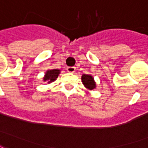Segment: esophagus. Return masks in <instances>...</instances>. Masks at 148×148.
<instances>
[{"instance_id":"obj_1","label":"esophagus","mask_w":148,"mask_h":148,"mask_svg":"<svg viewBox=\"0 0 148 148\" xmlns=\"http://www.w3.org/2000/svg\"><path fill=\"white\" fill-rule=\"evenodd\" d=\"M66 71L70 73H74V72H75V67L74 66H68L66 68Z\"/></svg>"}]
</instances>
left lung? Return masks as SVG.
I'll list each match as a JSON object with an SVG mask.
<instances>
[{
  "instance_id": "obj_1",
  "label": "left lung",
  "mask_w": 148,
  "mask_h": 148,
  "mask_svg": "<svg viewBox=\"0 0 148 148\" xmlns=\"http://www.w3.org/2000/svg\"><path fill=\"white\" fill-rule=\"evenodd\" d=\"M82 82L85 87L87 88L88 90H92L96 88V82L93 79V76L90 74H82Z\"/></svg>"
}]
</instances>
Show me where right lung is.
I'll list each match as a JSON object with an SVG mask.
<instances>
[{
  "label": "right lung",
  "instance_id": "right-lung-1",
  "mask_svg": "<svg viewBox=\"0 0 148 148\" xmlns=\"http://www.w3.org/2000/svg\"><path fill=\"white\" fill-rule=\"evenodd\" d=\"M59 74H60V70H57V69L47 71L46 72L44 77H43V81L44 82L47 81L48 83L53 82L54 81L56 80V78L58 77Z\"/></svg>",
  "mask_w": 148,
  "mask_h": 148
}]
</instances>
